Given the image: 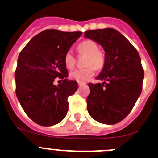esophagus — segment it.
Instances as JSON below:
<instances>
[{"mask_svg": "<svg viewBox=\"0 0 158 158\" xmlns=\"http://www.w3.org/2000/svg\"><path fill=\"white\" fill-rule=\"evenodd\" d=\"M86 83H84V82H79V86H85Z\"/></svg>", "mask_w": 158, "mask_h": 158, "instance_id": "1", "label": "esophagus"}]
</instances>
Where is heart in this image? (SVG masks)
Masks as SVG:
<instances>
[{"label":"heart","instance_id":"b5f03b06","mask_svg":"<svg viewBox=\"0 0 158 158\" xmlns=\"http://www.w3.org/2000/svg\"><path fill=\"white\" fill-rule=\"evenodd\" d=\"M78 51L79 54H87L86 65L83 69H77L72 71L69 74V77L72 80L79 82H84L94 76L96 69L101 70L105 64V57L101 51H98V46L94 41L86 40L78 45ZM64 61L66 67L69 69L74 68L76 64V57L72 50L66 51L64 56Z\"/></svg>","mask_w":158,"mask_h":158}]
</instances>
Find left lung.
<instances>
[{"mask_svg":"<svg viewBox=\"0 0 158 158\" xmlns=\"http://www.w3.org/2000/svg\"><path fill=\"white\" fill-rule=\"evenodd\" d=\"M84 36L101 44L105 51V64L97 78L104 82L88 84V112L101 123H118L130 113L142 91L144 71L139 54L114 29L88 30Z\"/></svg>","mask_w":158,"mask_h":158,"instance_id":"left-lung-1","label":"left lung"}]
</instances>
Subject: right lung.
<instances>
[{
    "instance_id": "obj_1",
    "label": "right lung",
    "mask_w": 158,
    "mask_h": 158,
    "mask_svg": "<svg viewBox=\"0 0 158 158\" xmlns=\"http://www.w3.org/2000/svg\"><path fill=\"white\" fill-rule=\"evenodd\" d=\"M82 32L46 29L22 50L15 72V93L22 107L36 124L51 126L62 121L69 109L68 97L78 89L69 76L64 56ZM56 77L63 81L53 84Z\"/></svg>"
}]
</instances>
